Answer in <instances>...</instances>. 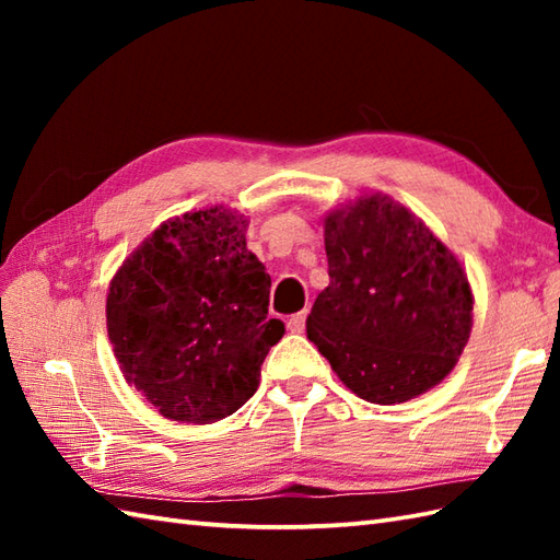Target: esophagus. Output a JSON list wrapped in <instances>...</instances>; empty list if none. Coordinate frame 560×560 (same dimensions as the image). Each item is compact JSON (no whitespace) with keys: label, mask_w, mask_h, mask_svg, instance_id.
I'll return each mask as SVG.
<instances>
[{"label":"esophagus","mask_w":560,"mask_h":560,"mask_svg":"<svg viewBox=\"0 0 560 560\" xmlns=\"http://www.w3.org/2000/svg\"><path fill=\"white\" fill-rule=\"evenodd\" d=\"M305 317H307V311H301V313L291 315V317L287 319V327H289L291 331H303V329H305Z\"/></svg>","instance_id":"34e87169"}]
</instances>
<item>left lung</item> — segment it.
Wrapping results in <instances>:
<instances>
[{
  "mask_svg": "<svg viewBox=\"0 0 560 560\" xmlns=\"http://www.w3.org/2000/svg\"><path fill=\"white\" fill-rule=\"evenodd\" d=\"M329 287L311 339L353 395L399 404L438 385L471 331V289L450 249L389 197H361L325 221Z\"/></svg>",
  "mask_w": 560,
  "mask_h": 560,
  "instance_id": "8db88e82",
  "label": "left lung"
}]
</instances>
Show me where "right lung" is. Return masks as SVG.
<instances>
[{"mask_svg":"<svg viewBox=\"0 0 560 560\" xmlns=\"http://www.w3.org/2000/svg\"><path fill=\"white\" fill-rule=\"evenodd\" d=\"M229 209L177 217L147 237L110 281L108 337L127 383L165 419L213 423L255 395L283 337L269 319L271 279Z\"/></svg>","mask_w":560,"mask_h":560,"instance_id":"right-lung-1","label":"right lung"}]
</instances>
